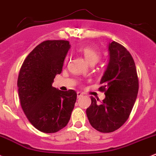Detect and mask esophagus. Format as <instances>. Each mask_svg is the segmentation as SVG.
I'll return each mask as SVG.
<instances>
[{
    "label": "esophagus",
    "instance_id": "1",
    "mask_svg": "<svg viewBox=\"0 0 156 156\" xmlns=\"http://www.w3.org/2000/svg\"><path fill=\"white\" fill-rule=\"evenodd\" d=\"M82 96H83V94H82L81 92H77V97H78V98H81Z\"/></svg>",
    "mask_w": 156,
    "mask_h": 156
}]
</instances>
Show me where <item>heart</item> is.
Here are the masks:
<instances>
[{
    "mask_svg": "<svg viewBox=\"0 0 156 156\" xmlns=\"http://www.w3.org/2000/svg\"><path fill=\"white\" fill-rule=\"evenodd\" d=\"M77 52L81 54L87 62L90 64H96L101 58V52L98 49L88 46H83L79 47L77 49ZM68 61H69V57L66 56L64 58V64H66Z\"/></svg>",
    "mask_w": 156,
    "mask_h": 156,
    "instance_id": "1",
    "label": "heart"
}]
</instances>
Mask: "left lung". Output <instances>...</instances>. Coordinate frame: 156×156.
Segmentation results:
<instances>
[{"instance_id":"left-lung-1","label":"left lung","mask_w":156,"mask_h":156,"mask_svg":"<svg viewBox=\"0 0 156 156\" xmlns=\"http://www.w3.org/2000/svg\"><path fill=\"white\" fill-rule=\"evenodd\" d=\"M109 64L99 87L106 97L101 103L91 97L87 109L91 126L101 133L115 131L126 122L138 92L136 64L129 51L115 41L109 44Z\"/></svg>"}]
</instances>
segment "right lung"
Returning a JSON list of instances; mask_svg holds the SVG:
<instances>
[{
    "label": "right lung",
    "mask_w": 156,
    "mask_h": 156,
    "mask_svg": "<svg viewBox=\"0 0 156 156\" xmlns=\"http://www.w3.org/2000/svg\"><path fill=\"white\" fill-rule=\"evenodd\" d=\"M69 48L67 41H43L27 55L20 69V106L31 124L43 133H56L66 126L76 101L75 90L64 92L52 87Z\"/></svg>",
    "instance_id": "right-lung-1"
}]
</instances>
